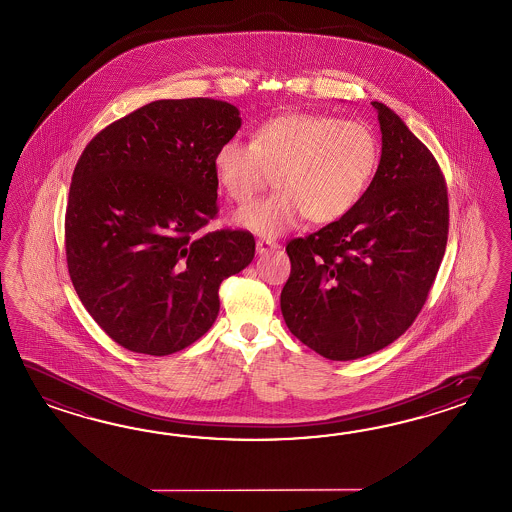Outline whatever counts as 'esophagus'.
<instances>
[{"label":"esophagus","mask_w":512,"mask_h":512,"mask_svg":"<svg viewBox=\"0 0 512 512\" xmlns=\"http://www.w3.org/2000/svg\"><path fill=\"white\" fill-rule=\"evenodd\" d=\"M280 249V245L276 241H269V239H258L256 241V252L258 254H265V252H271V250Z\"/></svg>","instance_id":"34e87169"}]
</instances>
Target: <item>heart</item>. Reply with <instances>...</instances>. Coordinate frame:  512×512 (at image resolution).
<instances>
[{"mask_svg":"<svg viewBox=\"0 0 512 512\" xmlns=\"http://www.w3.org/2000/svg\"><path fill=\"white\" fill-rule=\"evenodd\" d=\"M380 143L371 126L323 113H286L252 135V145L228 139L213 156L224 195L249 204L276 176L278 193L245 210L234 223L263 237L301 224L338 221L366 193L379 167Z\"/></svg>","mask_w":512,"mask_h":512,"instance_id":"heart-1","label":"heart"}]
</instances>
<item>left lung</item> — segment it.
<instances>
[{"mask_svg": "<svg viewBox=\"0 0 512 512\" xmlns=\"http://www.w3.org/2000/svg\"><path fill=\"white\" fill-rule=\"evenodd\" d=\"M379 113V169L353 210L291 239L280 295L295 338L328 360H356L397 340L420 314L444 258L446 180L390 107Z\"/></svg>", "mask_w": 512, "mask_h": 512, "instance_id": "1", "label": "left lung"}]
</instances>
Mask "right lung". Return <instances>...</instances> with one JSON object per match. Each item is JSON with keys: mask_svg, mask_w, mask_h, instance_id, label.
Listing matches in <instances>:
<instances>
[{"mask_svg": "<svg viewBox=\"0 0 512 512\" xmlns=\"http://www.w3.org/2000/svg\"><path fill=\"white\" fill-rule=\"evenodd\" d=\"M239 128V109L223 100H158L109 124L78 159L68 273L124 349L165 356L195 343L217 319L221 282L252 262L249 232L200 236L217 215L213 156Z\"/></svg>", "mask_w": 512, "mask_h": 512, "instance_id": "obj_1", "label": "right lung"}]
</instances>
